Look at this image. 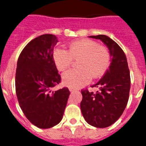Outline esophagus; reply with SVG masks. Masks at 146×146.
Returning <instances> with one entry per match:
<instances>
[{
  "label": "esophagus",
  "mask_w": 146,
  "mask_h": 146,
  "mask_svg": "<svg viewBox=\"0 0 146 146\" xmlns=\"http://www.w3.org/2000/svg\"><path fill=\"white\" fill-rule=\"evenodd\" d=\"M69 91H70V92H75V91H76V90L75 89V88H71V87H69Z\"/></svg>",
  "instance_id": "1"
}]
</instances>
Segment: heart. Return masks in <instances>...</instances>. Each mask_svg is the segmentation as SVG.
Returning <instances> with one entry per match:
<instances>
[{"label":"heart","instance_id":"obj_1","mask_svg":"<svg viewBox=\"0 0 146 146\" xmlns=\"http://www.w3.org/2000/svg\"><path fill=\"white\" fill-rule=\"evenodd\" d=\"M53 59L59 70H65L73 63V59L79 60L78 70H67L62 74V82L71 88H80L93 78L102 77L110 67L111 54L107 47L89 39L75 41L70 44L69 51L56 48Z\"/></svg>","mask_w":146,"mask_h":146}]
</instances>
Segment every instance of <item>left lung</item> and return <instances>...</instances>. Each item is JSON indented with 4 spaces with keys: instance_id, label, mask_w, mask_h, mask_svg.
<instances>
[{
    "instance_id": "8db88e82",
    "label": "left lung",
    "mask_w": 146,
    "mask_h": 146,
    "mask_svg": "<svg viewBox=\"0 0 146 146\" xmlns=\"http://www.w3.org/2000/svg\"><path fill=\"white\" fill-rule=\"evenodd\" d=\"M100 39L110 50L111 60L102 79L92 87L99 88L96 93L82 90L81 110L85 120L99 128L116 122L126 107L130 89V76L125 52L114 40L106 35L90 36Z\"/></svg>"
}]
</instances>
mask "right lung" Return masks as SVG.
Segmentation results:
<instances>
[{"label":"right lung","mask_w":146,"mask_h":146,"mask_svg":"<svg viewBox=\"0 0 146 146\" xmlns=\"http://www.w3.org/2000/svg\"><path fill=\"white\" fill-rule=\"evenodd\" d=\"M58 42L53 35H41L29 42L18 59V101L26 117L39 128H50L60 122L70 95L67 87L52 91L61 81L53 60Z\"/></svg>","instance_id":"right-lung-1"}]
</instances>
